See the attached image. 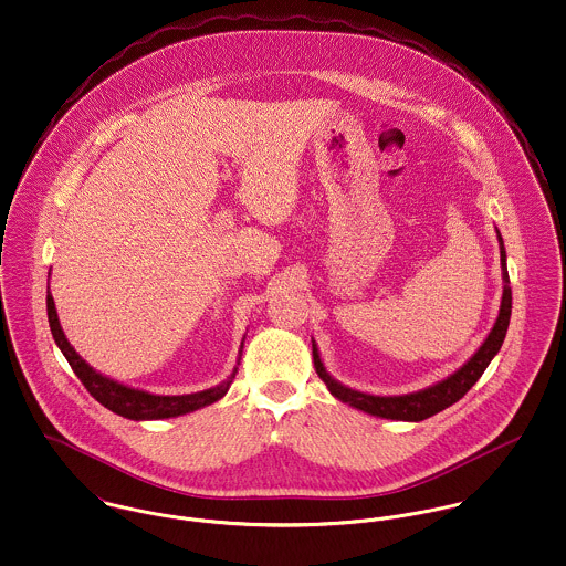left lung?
I'll return each instance as SVG.
<instances>
[{"label":"left lung","mask_w":566,"mask_h":566,"mask_svg":"<svg viewBox=\"0 0 566 566\" xmlns=\"http://www.w3.org/2000/svg\"><path fill=\"white\" fill-rule=\"evenodd\" d=\"M497 243H500V264H502V280H504L500 312H497V318H495L489 336L484 338V343L480 345L479 350L459 370H454L450 377L437 381V384L424 388V390L398 394V396H377V394H368V391L353 390L348 386H343L340 381H336L325 370V364L321 361L318 347H316V343L312 338L314 368H316L318 377L325 381L327 390L332 391V396L338 398L340 402H347L353 409L364 411V413H370V416H377V418H386V420H400V422L427 420V418L436 416L439 411H443L446 407L454 405L457 400H461L468 394V390L479 381L482 373L486 370V366L491 364V359L502 348V343L506 338L509 323H511L513 295H511V286H509L511 280H509V269H506V250H504V241H502L500 230H497Z\"/></svg>","instance_id":"8db88e82"}]
</instances>
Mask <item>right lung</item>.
<instances>
[{"label": "right lung", "instance_id": "obj_1", "mask_svg": "<svg viewBox=\"0 0 566 566\" xmlns=\"http://www.w3.org/2000/svg\"><path fill=\"white\" fill-rule=\"evenodd\" d=\"M46 316H49V327L53 334L55 345L64 353L66 361L71 364V368L75 370V375L82 379V384L86 386V390L109 411L129 418V420H164V418H176V416H185L191 413L196 409H202L207 405H213L219 398L226 396V391L230 390L234 375L239 370V361H241V350L243 343L239 348V359L237 366L232 368L230 377L226 381H221L216 388L209 390L193 391V394H180V396H161V394H150V391L137 390L129 388L125 384H118L101 373H96L86 359H82V355L71 347V343L66 340L60 318H57V310L53 304V297L49 293L46 286ZM245 340V338H243Z\"/></svg>", "mask_w": 566, "mask_h": 566}]
</instances>
